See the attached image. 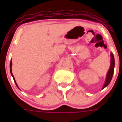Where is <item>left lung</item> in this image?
I'll list each match as a JSON object with an SVG mask.
<instances>
[{
    "label": "left lung",
    "instance_id": "left-lung-1",
    "mask_svg": "<svg viewBox=\"0 0 122 122\" xmlns=\"http://www.w3.org/2000/svg\"><path fill=\"white\" fill-rule=\"evenodd\" d=\"M114 67H115V60H114V57L113 54L111 53V65H110V68L106 74V81L104 82V84L103 86L102 89H104L106 87H107L109 83L111 81V79L112 78V76L114 74Z\"/></svg>",
    "mask_w": 122,
    "mask_h": 122
}]
</instances>
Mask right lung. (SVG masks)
I'll return each instance as SVG.
<instances>
[{
	"label": "right lung",
	"instance_id": "right-lung-1",
	"mask_svg": "<svg viewBox=\"0 0 122 122\" xmlns=\"http://www.w3.org/2000/svg\"><path fill=\"white\" fill-rule=\"evenodd\" d=\"M11 66H12V61H11V60L10 64V73H11V76H12V77H13V79H14V81H15V84H16V86H17V87H18V85H17L16 82V81H15V77H14L13 74V73H12V70H11ZM18 88H19V87H18Z\"/></svg>",
	"mask_w": 122,
	"mask_h": 122
}]
</instances>
